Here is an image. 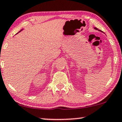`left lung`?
Returning <instances> with one entry per match:
<instances>
[{
	"label": "left lung",
	"mask_w": 122,
	"mask_h": 122,
	"mask_svg": "<svg viewBox=\"0 0 122 122\" xmlns=\"http://www.w3.org/2000/svg\"><path fill=\"white\" fill-rule=\"evenodd\" d=\"M94 29H96V30H99V31H102L101 30H98V29H97V28H94Z\"/></svg>",
	"instance_id": "1"
}]
</instances>
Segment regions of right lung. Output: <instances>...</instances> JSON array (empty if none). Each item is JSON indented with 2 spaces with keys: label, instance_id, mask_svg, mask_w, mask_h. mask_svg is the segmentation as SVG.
<instances>
[{
  "label": "right lung",
  "instance_id": "1",
  "mask_svg": "<svg viewBox=\"0 0 122 122\" xmlns=\"http://www.w3.org/2000/svg\"><path fill=\"white\" fill-rule=\"evenodd\" d=\"M21 30H20V31H21ZM20 31H19V32H20Z\"/></svg>",
  "mask_w": 122,
  "mask_h": 122
}]
</instances>
